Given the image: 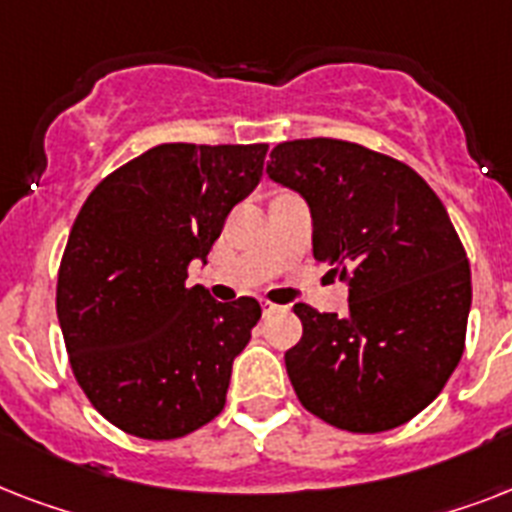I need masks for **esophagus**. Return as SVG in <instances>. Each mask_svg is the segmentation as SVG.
Segmentation results:
<instances>
[{"mask_svg":"<svg viewBox=\"0 0 512 512\" xmlns=\"http://www.w3.org/2000/svg\"><path fill=\"white\" fill-rule=\"evenodd\" d=\"M279 311H284V308H281V305L268 303V300H265V303H263V313H265V316H273V313H279Z\"/></svg>","mask_w":512,"mask_h":512,"instance_id":"esophagus-1","label":"esophagus"}]
</instances>
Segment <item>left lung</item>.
Returning a JSON list of instances; mask_svg holds the SVG:
<instances>
[{
	"instance_id": "obj_1",
	"label": "left lung",
	"mask_w": 512,
	"mask_h": 512,
	"mask_svg": "<svg viewBox=\"0 0 512 512\" xmlns=\"http://www.w3.org/2000/svg\"><path fill=\"white\" fill-rule=\"evenodd\" d=\"M268 175L308 201L313 257L348 284V316L297 303L284 353L300 404L350 433H382L444 390L465 350L470 265L433 188L348 140H287Z\"/></svg>"
}]
</instances>
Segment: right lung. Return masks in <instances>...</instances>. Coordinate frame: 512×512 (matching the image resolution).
I'll return each instance as SVG.
<instances>
[{
  "label": "right lung",
  "instance_id": "1",
  "mask_svg": "<svg viewBox=\"0 0 512 512\" xmlns=\"http://www.w3.org/2000/svg\"><path fill=\"white\" fill-rule=\"evenodd\" d=\"M265 151L162 143L100 180L76 215L58 321L84 396L130 436L172 441L223 412L233 358L263 311L185 279L260 183Z\"/></svg>",
  "mask_w": 512,
  "mask_h": 512
}]
</instances>
